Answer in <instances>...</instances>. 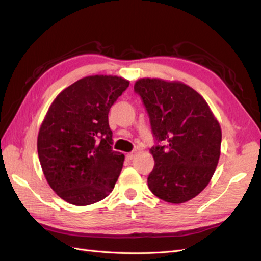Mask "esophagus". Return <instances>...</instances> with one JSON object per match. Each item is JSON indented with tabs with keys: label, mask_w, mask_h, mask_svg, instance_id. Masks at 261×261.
<instances>
[{
	"label": "esophagus",
	"mask_w": 261,
	"mask_h": 261,
	"mask_svg": "<svg viewBox=\"0 0 261 261\" xmlns=\"http://www.w3.org/2000/svg\"><path fill=\"white\" fill-rule=\"evenodd\" d=\"M137 153H138V151L137 150H135V151H132V152H130V153H127L126 154V158L129 159V160H132V159H135V157L137 156Z\"/></svg>",
	"instance_id": "1"
}]
</instances>
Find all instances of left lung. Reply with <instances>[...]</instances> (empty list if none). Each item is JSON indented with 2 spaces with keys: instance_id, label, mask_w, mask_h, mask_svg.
Listing matches in <instances>:
<instances>
[{
  "instance_id": "8db88e82",
  "label": "left lung",
  "mask_w": 261,
  "mask_h": 261,
  "mask_svg": "<svg viewBox=\"0 0 261 261\" xmlns=\"http://www.w3.org/2000/svg\"><path fill=\"white\" fill-rule=\"evenodd\" d=\"M135 90L150 118L156 140L148 177L150 191L165 202L185 203L197 196L215 171L222 131L201 94L178 81L140 79Z\"/></svg>"
}]
</instances>
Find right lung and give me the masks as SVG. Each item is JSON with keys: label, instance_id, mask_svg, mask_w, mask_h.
I'll list each match as a JSON object with an SVG mask.
<instances>
[{"label": "right lung", "instance_id": "1", "mask_svg": "<svg viewBox=\"0 0 261 261\" xmlns=\"http://www.w3.org/2000/svg\"><path fill=\"white\" fill-rule=\"evenodd\" d=\"M129 83L112 75L86 76L49 107L39 129L38 156L49 186L67 203L85 206L113 191L124 154L111 148L108 114Z\"/></svg>", "mask_w": 261, "mask_h": 261}]
</instances>
